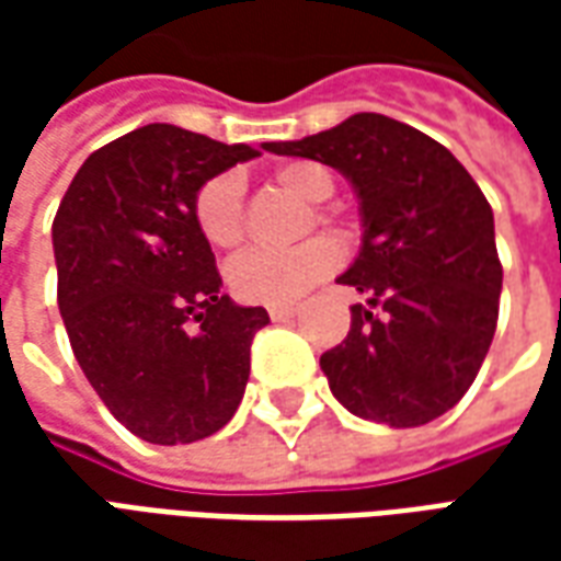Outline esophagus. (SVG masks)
I'll list each match as a JSON object with an SVG mask.
<instances>
[{
  "label": "esophagus",
  "instance_id": "obj_1",
  "mask_svg": "<svg viewBox=\"0 0 561 561\" xmlns=\"http://www.w3.org/2000/svg\"><path fill=\"white\" fill-rule=\"evenodd\" d=\"M267 312H270V318H273V321H285V318H291L294 312H297V306H294V304H273Z\"/></svg>",
  "mask_w": 561,
  "mask_h": 561
}]
</instances>
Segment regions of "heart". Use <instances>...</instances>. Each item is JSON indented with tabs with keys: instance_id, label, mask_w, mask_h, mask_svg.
<instances>
[{
	"instance_id": "1",
	"label": "heart",
	"mask_w": 561,
	"mask_h": 561,
	"mask_svg": "<svg viewBox=\"0 0 561 561\" xmlns=\"http://www.w3.org/2000/svg\"><path fill=\"white\" fill-rule=\"evenodd\" d=\"M273 183L304 204H321L333 195V173L318 161H285L273 171ZM324 219V213H316ZM195 225L213 249L231 252L243 243V183L237 173H219L197 188ZM340 264V249L328 237H316L291 252H243L228 264V285L249 304H288L316 282L328 279Z\"/></svg>"
}]
</instances>
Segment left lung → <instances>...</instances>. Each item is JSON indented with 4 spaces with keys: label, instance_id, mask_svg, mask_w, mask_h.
Here are the masks:
<instances>
[{
    "label": "left lung",
    "instance_id": "1",
    "mask_svg": "<svg viewBox=\"0 0 561 561\" xmlns=\"http://www.w3.org/2000/svg\"><path fill=\"white\" fill-rule=\"evenodd\" d=\"M264 147L336 168L360 201V252L336 282L369 300L321 354L333 397L397 430L442 417L471 388L499 318L502 264L478 183L438 140L381 114Z\"/></svg>",
    "mask_w": 561,
    "mask_h": 561
}]
</instances>
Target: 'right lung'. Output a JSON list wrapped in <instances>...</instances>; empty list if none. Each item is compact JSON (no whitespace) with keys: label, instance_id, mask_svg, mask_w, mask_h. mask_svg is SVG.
<instances>
[{"label":"right lung","instance_id":"right-lung-1","mask_svg":"<svg viewBox=\"0 0 561 561\" xmlns=\"http://www.w3.org/2000/svg\"><path fill=\"white\" fill-rule=\"evenodd\" d=\"M255 156L152 123L95 149L56 209V294L75 357L116 421L152 445L219 433L243 400L270 316L221 294L195 195Z\"/></svg>","mask_w":561,"mask_h":561}]
</instances>
